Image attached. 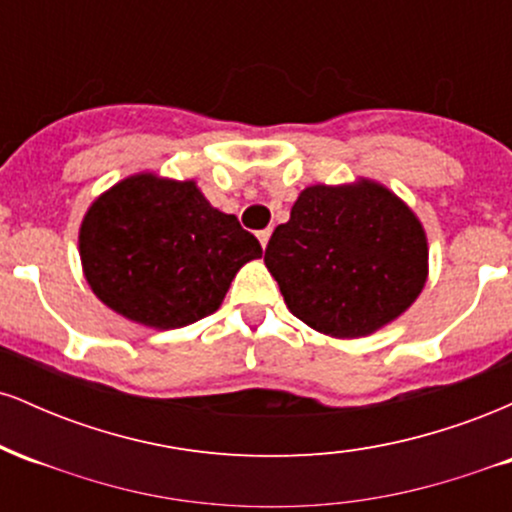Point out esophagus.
Instances as JSON below:
<instances>
[{
    "label": "esophagus",
    "mask_w": 512,
    "mask_h": 512,
    "mask_svg": "<svg viewBox=\"0 0 512 512\" xmlns=\"http://www.w3.org/2000/svg\"><path fill=\"white\" fill-rule=\"evenodd\" d=\"M269 238H272V231H269V228H264V231L257 233V240H260L262 250H267V245H269Z\"/></svg>",
    "instance_id": "obj_1"
}]
</instances>
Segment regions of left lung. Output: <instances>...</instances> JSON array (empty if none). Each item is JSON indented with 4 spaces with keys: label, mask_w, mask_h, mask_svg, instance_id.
I'll return each instance as SVG.
<instances>
[{
    "label": "left lung",
    "mask_w": 512,
    "mask_h": 512,
    "mask_svg": "<svg viewBox=\"0 0 512 512\" xmlns=\"http://www.w3.org/2000/svg\"><path fill=\"white\" fill-rule=\"evenodd\" d=\"M264 264L286 308L334 339L370 337L421 296L424 223L383 182L308 185L274 228Z\"/></svg>",
    "instance_id": "8db88e82"
}]
</instances>
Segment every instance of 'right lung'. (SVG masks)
<instances>
[{
  "instance_id": "add662e5",
  "label": "right lung",
  "mask_w": 512,
  "mask_h": 512,
  "mask_svg": "<svg viewBox=\"0 0 512 512\" xmlns=\"http://www.w3.org/2000/svg\"><path fill=\"white\" fill-rule=\"evenodd\" d=\"M81 269L96 298L151 330H178L221 308L238 269L262 248L195 180L154 170L98 195L79 226Z\"/></svg>"
}]
</instances>
